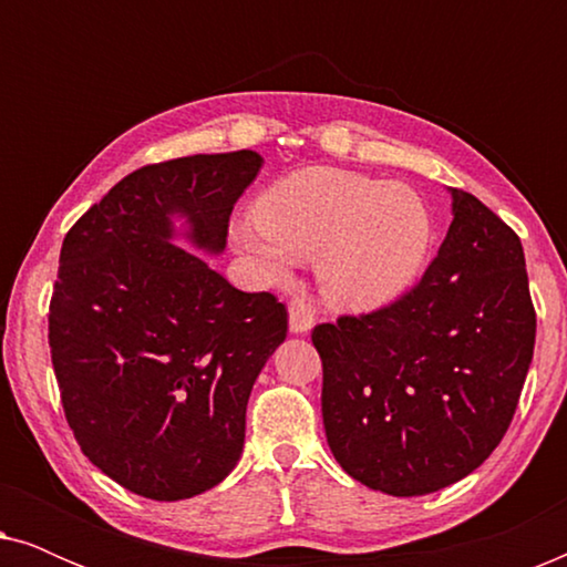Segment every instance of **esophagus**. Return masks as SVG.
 <instances>
[{"instance_id": "obj_1", "label": "esophagus", "mask_w": 567, "mask_h": 567, "mask_svg": "<svg viewBox=\"0 0 567 567\" xmlns=\"http://www.w3.org/2000/svg\"><path fill=\"white\" fill-rule=\"evenodd\" d=\"M315 324V307L309 305L307 297H293L289 305V330L291 332H307Z\"/></svg>"}]
</instances>
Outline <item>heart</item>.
Listing matches in <instances>:
<instances>
[{"mask_svg":"<svg viewBox=\"0 0 567 567\" xmlns=\"http://www.w3.org/2000/svg\"><path fill=\"white\" fill-rule=\"evenodd\" d=\"M255 224L237 227L235 243L270 281H284L293 260L317 258L324 299L348 312L400 299L433 245V219L415 190L338 167L281 177L255 200Z\"/></svg>","mask_w":567,"mask_h":567,"instance_id":"obj_1","label":"heart"}]
</instances>
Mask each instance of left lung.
<instances>
[{
  "label": "left lung",
  "mask_w": 567,
  "mask_h": 567,
  "mask_svg": "<svg viewBox=\"0 0 567 567\" xmlns=\"http://www.w3.org/2000/svg\"><path fill=\"white\" fill-rule=\"evenodd\" d=\"M413 289L312 330L330 452L398 498L467 477L506 436L534 355L524 247L472 193Z\"/></svg>",
  "instance_id": "8db88e82"
}]
</instances>
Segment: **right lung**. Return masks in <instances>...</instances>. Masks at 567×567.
<instances>
[{
    "instance_id": "1",
    "label": "right lung",
    "mask_w": 567,
    "mask_h": 567,
    "mask_svg": "<svg viewBox=\"0 0 567 567\" xmlns=\"http://www.w3.org/2000/svg\"><path fill=\"white\" fill-rule=\"evenodd\" d=\"M262 157L239 150L146 165L66 231L49 307L61 405L84 456L152 501L219 485L245 446V410L289 315L204 258L227 247L229 216Z\"/></svg>"
}]
</instances>
